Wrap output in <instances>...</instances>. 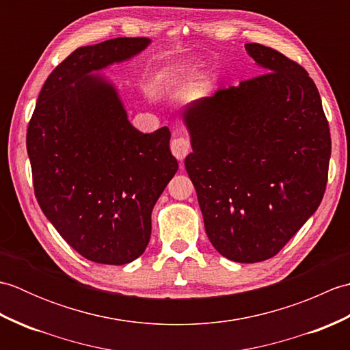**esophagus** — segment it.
Returning <instances> with one entry per match:
<instances>
[{
	"instance_id": "esophagus-1",
	"label": "esophagus",
	"mask_w": 350,
	"mask_h": 350,
	"mask_svg": "<svg viewBox=\"0 0 350 350\" xmlns=\"http://www.w3.org/2000/svg\"><path fill=\"white\" fill-rule=\"evenodd\" d=\"M191 150V144H189V139L185 138V137H177L173 141H171V152L176 156L179 161H183L187 158V154Z\"/></svg>"
}]
</instances>
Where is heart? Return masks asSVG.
I'll use <instances>...</instances> for the list:
<instances>
[{
	"mask_svg": "<svg viewBox=\"0 0 350 350\" xmlns=\"http://www.w3.org/2000/svg\"><path fill=\"white\" fill-rule=\"evenodd\" d=\"M174 72H176V69H163V70H161L159 75H158V81H159V83H163V81L170 79V77L173 75Z\"/></svg>",
	"mask_w": 350,
	"mask_h": 350,
	"instance_id": "obj_1",
	"label": "heart"
}]
</instances>
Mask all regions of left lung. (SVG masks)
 <instances>
[{
    "mask_svg": "<svg viewBox=\"0 0 350 350\" xmlns=\"http://www.w3.org/2000/svg\"><path fill=\"white\" fill-rule=\"evenodd\" d=\"M245 49L266 73L185 107L192 146L185 167L213 248L233 262L257 263L317 211L331 135L307 70L263 44Z\"/></svg>",
    "mask_w": 350,
    "mask_h": 350,
    "instance_id": "8db88e82",
    "label": "left lung"
}]
</instances>
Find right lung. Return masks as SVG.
I'll return each mask as SVG.
<instances>
[{"mask_svg":"<svg viewBox=\"0 0 350 350\" xmlns=\"http://www.w3.org/2000/svg\"><path fill=\"white\" fill-rule=\"evenodd\" d=\"M147 37L83 46L52 70L27 132L34 194L44 217L87 260L126 265L146 251L152 211L179 163L167 126L131 124L100 72L143 52Z\"/></svg>","mask_w":350,"mask_h":350,"instance_id":"add662e5","label":"right lung"}]
</instances>
